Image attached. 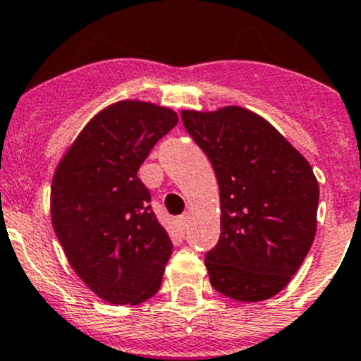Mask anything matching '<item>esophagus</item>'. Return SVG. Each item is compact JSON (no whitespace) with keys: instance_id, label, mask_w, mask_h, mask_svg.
<instances>
[{"instance_id":"34e87169","label":"esophagus","mask_w":361,"mask_h":361,"mask_svg":"<svg viewBox=\"0 0 361 361\" xmlns=\"http://www.w3.org/2000/svg\"><path fill=\"white\" fill-rule=\"evenodd\" d=\"M176 223H178V228H180L181 233H183V231L187 230V226H188V216L187 214L180 216V218L176 219Z\"/></svg>"}]
</instances>
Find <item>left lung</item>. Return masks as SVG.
<instances>
[{
  "instance_id": "1",
  "label": "left lung",
  "mask_w": 361,
  "mask_h": 361,
  "mask_svg": "<svg viewBox=\"0 0 361 361\" xmlns=\"http://www.w3.org/2000/svg\"><path fill=\"white\" fill-rule=\"evenodd\" d=\"M181 121L219 187L221 235L206 252L211 286L235 301L273 298L314 240L320 190L310 162L247 109L183 111Z\"/></svg>"
}]
</instances>
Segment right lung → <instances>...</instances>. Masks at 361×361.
<instances>
[{"label":"right lung","mask_w":361,"mask_h":361,"mask_svg":"<svg viewBox=\"0 0 361 361\" xmlns=\"http://www.w3.org/2000/svg\"><path fill=\"white\" fill-rule=\"evenodd\" d=\"M176 124L171 109L117 102L86 124L53 176L56 237L79 279L112 305H140L161 287L173 242L138 169Z\"/></svg>","instance_id":"right-lung-1"}]
</instances>
